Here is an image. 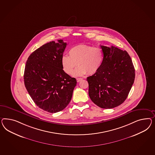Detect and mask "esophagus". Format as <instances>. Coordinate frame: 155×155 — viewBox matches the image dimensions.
I'll return each instance as SVG.
<instances>
[{"label": "esophagus", "instance_id": "1", "mask_svg": "<svg viewBox=\"0 0 155 155\" xmlns=\"http://www.w3.org/2000/svg\"><path fill=\"white\" fill-rule=\"evenodd\" d=\"M82 80H83V79L81 78H77V81L78 82H80L81 81H82Z\"/></svg>", "mask_w": 155, "mask_h": 155}]
</instances>
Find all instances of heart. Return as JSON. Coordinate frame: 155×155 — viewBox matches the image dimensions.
I'll return each mask as SVG.
<instances>
[{
  "label": "heart",
  "instance_id": "obj_1",
  "mask_svg": "<svg viewBox=\"0 0 155 155\" xmlns=\"http://www.w3.org/2000/svg\"><path fill=\"white\" fill-rule=\"evenodd\" d=\"M69 54L61 58L63 70L68 74H71L75 66L77 67L73 73L74 77L82 76L88 73L93 74L99 71L104 59L103 50L87 45H79L72 47Z\"/></svg>",
  "mask_w": 155,
  "mask_h": 155
}]
</instances>
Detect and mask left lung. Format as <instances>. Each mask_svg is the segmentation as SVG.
<instances>
[{
	"instance_id": "8db88e82",
	"label": "left lung",
	"mask_w": 155,
	"mask_h": 155,
	"mask_svg": "<svg viewBox=\"0 0 155 155\" xmlns=\"http://www.w3.org/2000/svg\"><path fill=\"white\" fill-rule=\"evenodd\" d=\"M104 59L99 71L87 78L88 95L101 108L110 109L124 102L135 80V69L129 54L114 46H101Z\"/></svg>"
}]
</instances>
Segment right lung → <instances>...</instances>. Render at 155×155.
<instances>
[{
    "mask_svg": "<svg viewBox=\"0 0 155 155\" xmlns=\"http://www.w3.org/2000/svg\"><path fill=\"white\" fill-rule=\"evenodd\" d=\"M63 40L47 43L30 54L24 75L25 87L35 104L50 113L62 110L71 101L77 81L63 71Z\"/></svg>",
    "mask_w": 155,
    "mask_h": 155,
    "instance_id": "right-lung-1",
    "label": "right lung"
}]
</instances>
